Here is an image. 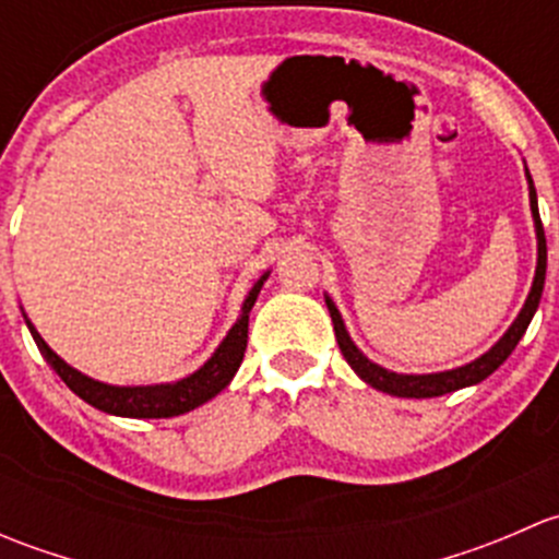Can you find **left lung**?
<instances>
[{
    "label": "left lung",
    "instance_id": "obj_1",
    "mask_svg": "<svg viewBox=\"0 0 559 559\" xmlns=\"http://www.w3.org/2000/svg\"><path fill=\"white\" fill-rule=\"evenodd\" d=\"M527 183H530V211H533L535 218V235H538V267H535V278H533V289H530L527 302H524L522 313L516 316V321L511 324V330L489 348L484 357H478L476 362L465 365V368L456 370H447V373H430V376H403V373H392V370H384L381 365L370 362L362 352L352 343L348 337L346 326H343L341 313L337 308L332 306V300L326 297V308H330L332 316V326H335V337L337 346H341L343 357L346 362L352 365L354 373L359 376L362 381H368L373 389H381V392L394 394V397H441V394L456 392L462 386H473L478 381H484L487 376H492L500 365L509 359V354L514 352L516 343L522 341L524 330H527L530 319H533L535 308L540 302V292H544V278H546V238H544V224H540L538 216V200H535V186L533 178L527 173Z\"/></svg>",
    "mask_w": 559,
    "mask_h": 559
}]
</instances>
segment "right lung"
Wrapping results in <instances>:
<instances>
[{"label":"right lung","instance_id":"add662e5","mask_svg":"<svg viewBox=\"0 0 559 559\" xmlns=\"http://www.w3.org/2000/svg\"><path fill=\"white\" fill-rule=\"evenodd\" d=\"M264 278L253 284V289L248 292L243 302V313L235 321V326L229 330V335L224 337L222 346L216 348L211 359L202 365L197 373H191L189 379H180L175 384H156V386H110L99 384V381L88 379V376L78 373L75 368L64 362L61 357H56L48 348V343L39 337V332L29 324L32 337H35L39 354L48 359L50 368L59 373V379L64 381L72 392L81 400H86L94 408L105 411V414L116 416H134V419H167V416L186 414V411L197 408V405L207 403L211 397H216L224 386L233 381V376L238 373L240 362H243L246 343H248V313H251L253 302H257L259 289H262Z\"/></svg>","mask_w":559,"mask_h":559}]
</instances>
